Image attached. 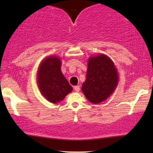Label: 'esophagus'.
<instances>
[{"label":"esophagus","mask_w":153,"mask_h":153,"mask_svg":"<svg viewBox=\"0 0 153 153\" xmlns=\"http://www.w3.org/2000/svg\"><path fill=\"white\" fill-rule=\"evenodd\" d=\"M74 90L76 91V92H79V91H80V87H79L78 85L74 86Z\"/></svg>","instance_id":"34e87169"}]
</instances>
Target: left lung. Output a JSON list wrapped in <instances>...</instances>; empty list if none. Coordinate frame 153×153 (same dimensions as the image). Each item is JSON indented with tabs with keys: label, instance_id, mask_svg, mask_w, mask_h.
<instances>
[{
	"label": "left lung",
	"instance_id": "8db88e82",
	"mask_svg": "<svg viewBox=\"0 0 153 153\" xmlns=\"http://www.w3.org/2000/svg\"><path fill=\"white\" fill-rule=\"evenodd\" d=\"M118 74L114 62L104 54L88 59L86 80L82 91L89 101L99 103L106 100L117 87Z\"/></svg>",
	"mask_w": 153,
	"mask_h": 153
}]
</instances>
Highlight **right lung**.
Here are the masks:
<instances>
[{"label":"right lung","mask_w":153,"mask_h":153,"mask_svg":"<svg viewBox=\"0 0 153 153\" xmlns=\"http://www.w3.org/2000/svg\"><path fill=\"white\" fill-rule=\"evenodd\" d=\"M61 61L58 57L50 56L40 65L38 71V85L41 93L50 102L62 101L73 91L60 70Z\"/></svg>","instance_id":"add662e5"}]
</instances>
